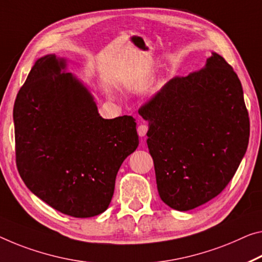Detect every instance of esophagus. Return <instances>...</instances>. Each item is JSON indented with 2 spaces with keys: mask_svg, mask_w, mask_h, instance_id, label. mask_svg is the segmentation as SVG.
<instances>
[{
  "mask_svg": "<svg viewBox=\"0 0 262 262\" xmlns=\"http://www.w3.org/2000/svg\"><path fill=\"white\" fill-rule=\"evenodd\" d=\"M147 128H148V127H147L146 124H140V125L138 126V128H137V131H138L139 137H145V136H146Z\"/></svg>",
  "mask_w": 262,
  "mask_h": 262,
  "instance_id": "1",
  "label": "esophagus"
}]
</instances>
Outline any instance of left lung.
<instances>
[{
  "instance_id": "obj_1",
  "label": "left lung",
  "mask_w": 262,
  "mask_h": 262,
  "mask_svg": "<svg viewBox=\"0 0 262 262\" xmlns=\"http://www.w3.org/2000/svg\"><path fill=\"white\" fill-rule=\"evenodd\" d=\"M167 206L190 211L227 186L246 154L249 118L240 79L212 52L203 69L174 77L138 110Z\"/></svg>"
}]
</instances>
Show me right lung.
<instances>
[{"mask_svg":"<svg viewBox=\"0 0 262 262\" xmlns=\"http://www.w3.org/2000/svg\"><path fill=\"white\" fill-rule=\"evenodd\" d=\"M55 54L35 62L14 105L16 165L27 187L75 218L108 207L120 165L138 146L135 118L104 119Z\"/></svg>","mask_w":262,"mask_h":262,"instance_id":"right-lung-1","label":"right lung"}]
</instances>
